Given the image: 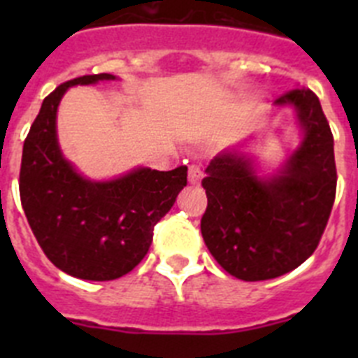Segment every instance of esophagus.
<instances>
[{"label": "esophagus", "mask_w": 358, "mask_h": 358, "mask_svg": "<svg viewBox=\"0 0 358 358\" xmlns=\"http://www.w3.org/2000/svg\"><path fill=\"white\" fill-rule=\"evenodd\" d=\"M202 179V170L197 164H192L188 170V181L189 185H199V181Z\"/></svg>", "instance_id": "obj_1"}]
</instances>
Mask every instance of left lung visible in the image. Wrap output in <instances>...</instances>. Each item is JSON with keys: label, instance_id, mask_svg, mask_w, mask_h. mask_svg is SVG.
I'll use <instances>...</instances> for the list:
<instances>
[{"label": "left lung", "instance_id": "obj_1", "mask_svg": "<svg viewBox=\"0 0 358 358\" xmlns=\"http://www.w3.org/2000/svg\"><path fill=\"white\" fill-rule=\"evenodd\" d=\"M292 109L299 143L276 170L264 169L249 136L213 157L202 186L201 231L217 264L243 281L283 276L308 260L327 227L337 186L334 136L321 102L297 87L274 102Z\"/></svg>", "mask_w": 358, "mask_h": 358}]
</instances>
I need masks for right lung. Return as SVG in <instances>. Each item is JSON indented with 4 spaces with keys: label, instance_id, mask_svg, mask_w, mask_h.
<instances>
[{
    "label": "right lung",
    "instance_id": "obj_1",
    "mask_svg": "<svg viewBox=\"0 0 358 358\" xmlns=\"http://www.w3.org/2000/svg\"><path fill=\"white\" fill-rule=\"evenodd\" d=\"M118 80L84 75L44 98L23 145L19 194L48 260L78 280L109 281L131 273L148 252L154 226L186 186V166L159 172L136 166L113 179H91L66 159L57 136L62 96L75 85Z\"/></svg>",
    "mask_w": 358,
    "mask_h": 358
}]
</instances>
